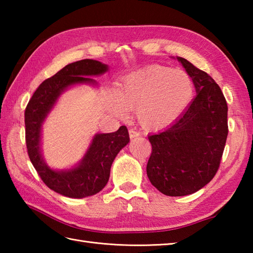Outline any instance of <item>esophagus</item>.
Returning a JSON list of instances; mask_svg holds the SVG:
<instances>
[{
    "label": "esophagus",
    "mask_w": 253,
    "mask_h": 253,
    "mask_svg": "<svg viewBox=\"0 0 253 253\" xmlns=\"http://www.w3.org/2000/svg\"><path fill=\"white\" fill-rule=\"evenodd\" d=\"M138 136H139V132L138 131L133 130V129H129V137H130V139H133V138H136Z\"/></svg>",
    "instance_id": "34e87169"
}]
</instances>
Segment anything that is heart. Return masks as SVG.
<instances>
[{
  "instance_id": "b5f03b06",
  "label": "heart",
  "mask_w": 253,
  "mask_h": 253,
  "mask_svg": "<svg viewBox=\"0 0 253 253\" xmlns=\"http://www.w3.org/2000/svg\"><path fill=\"white\" fill-rule=\"evenodd\" d=\"M195 84L189 74L151 65L126 75L113 89L111 111L118 117L133 110L140 126L159 130L170 125L190 103Z\"/></svg>"
}]
</instances>
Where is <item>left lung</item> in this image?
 I'll use <instances>...</instances> for the list:
<instances>
[{
  "instance_id": "left-lung-1",
  "label": "left lung",
  "mask_w": 253,
  "mask_h": 253,
  "mask_svg": "<svg viewBox=\"0 0 253 253\" xmlns=\"http://www.w3.org/2000/svg\"><path fill=\"white\" fill-rule=\"evenodd\" d=\"M176 58L190 75L197 94L169 128L148 136L152 153L147 175L159 191L170 197L191 195L212 180L228 135V109L221 88L190 62Z\"/></svg>"
}]
</instances>
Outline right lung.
<instances>
[{
	"instance_id": "obj_1",
	"label": "right lung",
	"mask_w": 253,
	"mask_h": 253,
	"mask_svg": "<svg viewBox=\"0 0 253 253\" xmlns=\"http://www.w3.org/2000/svg\"><path fill=\"white\" fill-rule=\"evenodd\" d=\"M107 71L106 64L89 58L68 64L38 87L26 107V144L29 159L44 184L62 196L82 199L101 191L109 181L113 161L129 142L126 126H121L115 132L95 133L84 158L65 169L50 168L42 155V127L61 94L77 84L98 85L91 77Z\"/></svg>"
}]
</instances>
